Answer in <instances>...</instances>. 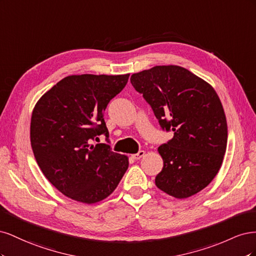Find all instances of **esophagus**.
Returning <instances> with one entry per match:
<instances>
[{"label":"esophagus","instance_id":"esophagus-1","mask_svg":"<svg viewBox=\"0 0 256 256\" xmlns=\"http://www.w3.org/2000/svg\"><path fill=\"white\" fill-rule=\"evenodd\" d=\"M145 154V152L144 150H140L138 154H132V158L136 159V160H140L143 156Z\"/></svg>","mask_w":256,"mask_h":256}]
</instances>
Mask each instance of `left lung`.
I'll use <instances>...</instances> for the list:
<instances>
[{
	"instance_id": "left-lung-1",
	"label": "left lung",
	"mask_w": 256,
	"mask_h": 256,
	"mask_svg": "<svg viewBox=\"0 0 256 256\" xmlns=\"http://www.w3.org/2000/svg\"><path fill=\"white\" fill-rule=\"evenodd\" d=\"M130 82L150 104L162 129L174 136L159 146L164 159L157 187L176 198L206 188L218 174L228 143V124L210 84L180 66H154Z\"/></svg>"
}]
</instances>
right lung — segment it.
I'll return each instance as SVG.
<instances>
[{
	"instance_id": "1",
	"label": "right lung",
	"mask_w": 256,
	"mask_h": 256,
	"mask_svg": "<svg viewBox=\"0 0 256 256\" xmlns=\"http://www.w3.org/2000/svg\"><path fill=\"white\" fill-rule=\"evenodd\" d=\"M129 76H68L34 106L30 136L37 164L54 187L76 202L104 200L127 171V156L92 142L102 134L109 138L104 113Z\"/></svg>"
}]
</instances>
